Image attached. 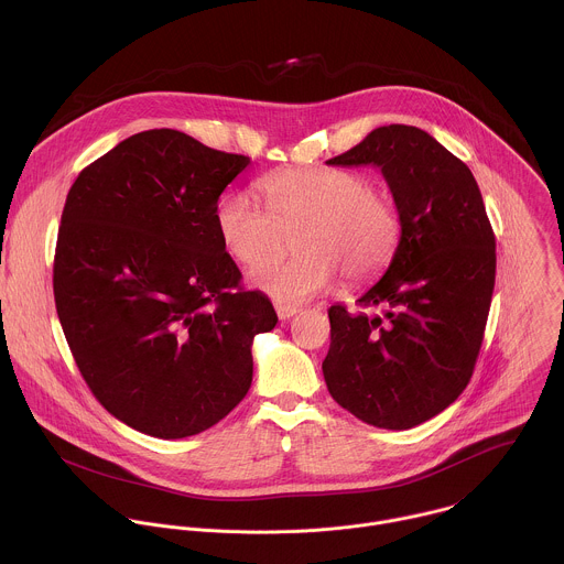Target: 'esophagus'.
<instances>
[{
  "instance_id": "obj_1",
  "label": "esophagus",
  "mask_w": 564,
  "mask_h": 564,
  "mask_svg": "<svg viewBox=\"0 0 564 564\" xmlns=\"http://www.w3.org/2000/svg\"><path fill=\"white\" fill-rule=\"evenodd\" d=\"M275 313H278L280 319H291V317H295L300 313V308L297 306H289V304H275Z\"/></svg>"
}]
</instances>
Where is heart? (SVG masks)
I'll return each mask as SVG.
<instances>
[{
  "label": "heart",
  "mask_w": 564,
  "mask_h": 564,
  "mask_svg": "<svg viewBox=\"0 0 564 564\" xmlns=\"http://www.w3.org/2000/svg\"><path fill=\"white\" fill-rule=\"evenodd\" d=\"M267 208L245 193L217 204V230L226 249L247 267L276 254L299 237L293 259L270 261L249 273L251 286L280 304H300L327 291L336 271L351 284L380 275L402 239V215L391 195L351 169H286L260 182Z\"/></svg>",
  "instance_id": "heart-1"
}]
</instances>
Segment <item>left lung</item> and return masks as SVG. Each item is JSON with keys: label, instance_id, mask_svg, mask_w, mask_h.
Segmentation results:
<instances>
[{"label": "left lung", "instance_id": "1", "mask_svg": "<svg viewBox=\"0 0 564 564\" xmlns=\"http://www.w3.org/2000/svg\"><path fill=\"white\" fill-rule=\"evenodd\" d=\"M336 166L373 164L402 215L387 273L356 304L332 306L323 378L360 421L408 430L467 389L495 286V235L469 166L414 126H382Z\"/></svg>", "mask_w": 564, "mask_h": 564}]
</instances>
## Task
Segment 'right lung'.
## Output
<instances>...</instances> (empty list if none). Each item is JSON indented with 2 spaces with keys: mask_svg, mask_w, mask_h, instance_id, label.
Listing matches in <instances>:
<instances>
[{
  "mask_svg": "<svg viewBox=\"0 0 564 564\" xmlns=\"http://www.w3.org/2000/svg\"><path fill=\"white\" fill-rule=\"evenodd\" d=\"M249 164L177 130L139 132L82 169L56 242L54 300L84 382L159 438L219 423L251 387V340L278 315L217 230Z\"/></svg>",
  "mask_w": 564,
  "mask_h": 564,
  "instance_id": "1",
  "label": "right lung"
}]
</instances>
